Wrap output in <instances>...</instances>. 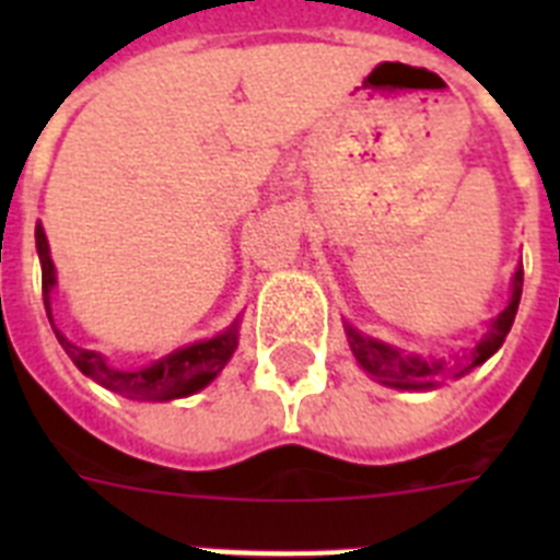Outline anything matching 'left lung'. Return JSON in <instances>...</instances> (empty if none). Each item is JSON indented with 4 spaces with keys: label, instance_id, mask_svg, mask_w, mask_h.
<instances>
[{
    "label": "left lung",
    "instance_id": "left-lung-1",
    "mask_svg": "<svg viewBox=\"0 0 560 560\" xmlns=\"http://www.w3.org/2000/svg\"><path fill=\"white\" fill-rule=\"evenodd\" d=\"M522 283L524 269L518 266L511 283V300L504 305L502 314H497L491 323H485L482 336L477 339L471 350L452 355V359H434V355H418L407 353V350L395 348L389 341L373 339V336L361 334L350 323H345V334H348V345L353 350L359 368L368 375H373L378 384L393 389H412V393H423V389H438L446 381L463 378L471 373L474 368L485 364L499 348H502L504 336L511 334L513 319H516L518 300H522Z\"/></svg>",
    "mask_w": 560,
    "mask_h": 560
}]
</instances>
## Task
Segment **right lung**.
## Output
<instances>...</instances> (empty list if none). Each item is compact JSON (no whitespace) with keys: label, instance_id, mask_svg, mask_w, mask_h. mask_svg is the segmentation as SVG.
Masks as SVG:
<instances>
[{"label":"right lung","instance_id":"obj_1","mask_svg":"<svg viewBox=\"0 0 560 560\" xmlns=\"http://www.w3.org/2000/svg\"><path fill=\"white\" fill-rule=\"evenodd\" d=\"M36 252L38 264H42L44 308H47V319L49 325H52V334L61 341V348L67 350L72 364H75L83 375L97 381L101 387L112 389V393L131 400L187 398V395H196L199 389H205L210 381L219 378L224 364L232 359V353H235L237 323H241V316H237L230 328L221 330V334L210 336V339L190 341L185 348H176L173 353L162 355V359L151 361V364H142V368L133 370L114 368L112 361L103 353H97V350L81 348L75 341H69L67 336L61 334V328L56 325V316H52V291L58 289V275L56 264H52V257H49V244L47 235H44L42 221L36 224Z\"/></svg>","mask_w":560,"mask_h":560}]
</instances>
